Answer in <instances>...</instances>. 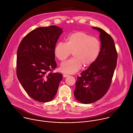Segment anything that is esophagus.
Here are the masks:
<instances>
[{
    "label": "esophagus",
    "instance_id": "obj_1",
    "mask_svg": "<svg viewBox=\"0 0 133 133\" xmlns=\"http://www.w3.org/2000/svg\"><path fill=\"white\" fill-rule=\"evenodd\" d=\"M68 76H69V75H68V74H64L63 75V77H66Z\"/></svg>",
    "mask_w": 133,
    "mask_h": 133
}]
</instances>
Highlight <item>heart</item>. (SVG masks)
Listing matches in <instances>:
<instances>
[{"label": "heart", "instance_id": "obj_1", "mask_svg": "<svg viewBox=\"0 0 133 133\" xmlns=\"http://www.w3.org/2000/svg\"><path fill=\"white\" fill-rule=\"evenodd\" d=\"M101 51V42L97 38L82 31L73 32L66 38V43L58 42L55 55L61 61L72 54L73 58L61 63L60 70L65 73L74 74L84 67L92 65L97 59Z\"/></svg>", "mask_w": 133, "mask_h": 133}]
</instances>
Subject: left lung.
<instances>
[{
  "mask_svg": "<svg viewBox=\"0 0 133 133\" xmlns=\"http://www.w3.org/2000/svg\"><path fill=\"white\" fill-rule=\"evenodd\" d=\"M100 32L101 51L96 60L77 77L74 95L83 104L94 103L108 91L116 67L117 54L113 39L103 29Z\"/></svg>",
  "mask_w": 133,
  "mask_h": 133,
  "instance_id": "8db88e82",
  "label": "left lung"
}]
</instances>
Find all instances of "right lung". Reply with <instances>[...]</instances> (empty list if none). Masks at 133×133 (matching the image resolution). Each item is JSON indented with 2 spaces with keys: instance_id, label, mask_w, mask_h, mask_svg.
Instances as JSON below:
<instances>
[{
  "instance_id": "add662e5",
  "label": "right lung",
  "mask_w": 133,
  "mask_h": 133,
  "mask_svg": "<svg viewBox=\"0 0 133 133\" xmlns=\"http://www.w3.org/2000/svg\"><path fill=\"white\" fill-rule=\"evenodd\" d=\"M62 31L56 25L35 29L18 46L17 77L25 91L38 102L54 99L62 79V74L50 72L57 66L54 49Z\"/></svg>"
}]
</instances>
